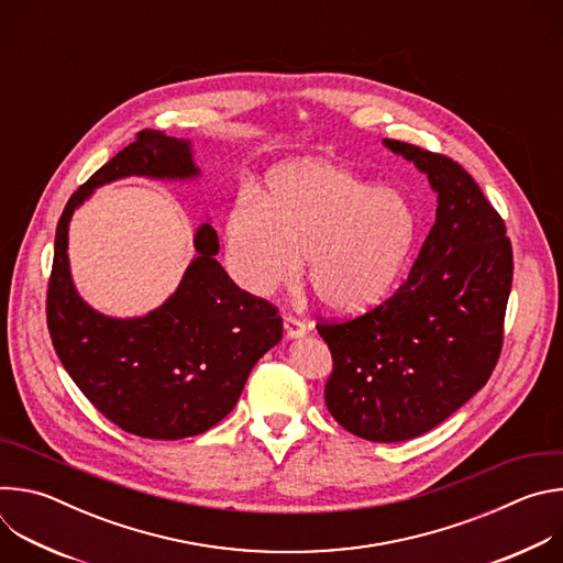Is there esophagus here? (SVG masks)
I'll return each mask as SVG.
<instances>
[{
  "label": "esophagus",
  "mask_w": 563,
  "mask_h": 563,
  "mask_svg": "<svg viewBox=\"0 0 563 563\" xmlns=\"http://www.w3.org/2000/svg\"><path fill=\"white\" fill-rule=\"evenodd\" d=\"M283 323H285V332H287L289 339H298V336H302L307 332V325L302 323L300 318H296L294 313H285L283 316Z\"/></svg>",
  "instance_id": "1"
}]
</instances>
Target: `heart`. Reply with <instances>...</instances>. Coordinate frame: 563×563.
Instances as JSON below:
<instances>
[{
    "label": "heart",
    "mask_w": 563,
    "mask_h": 563,
    "mask_svg": "<svg viewBox=\"0 0 563 563\" xmlns=\"http://www.w3.org/2000/svg\"><path fill=\"white\" fill-rule=\"evenodd\" d=\"M417 238L410 202L350 169L302 163L272 174L261 198L233 202L224 222L227 267L235 283L269 296L307 280L320 305L361 313L394 287Z\"/></svg>",
    "instance_id": "b5f03b06"
}]
</instances>
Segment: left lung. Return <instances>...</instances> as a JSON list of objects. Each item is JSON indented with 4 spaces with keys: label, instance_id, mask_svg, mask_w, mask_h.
Wrapping results in <instances>:
<instances>
[{
    "label": "left lung",
    "instance_id": "obj_1",
    "mask_svg": "<svg viewBox=\"0 0 563 563\" xmlns=\"http://www.w3.org/2000/svg\"><path fill=\"white\" fill-rule=\"evenodd\" d=\"M428 174L437 222L408 280L361 316L316 323L332 352L330 415L347 432L396 443L430 432L484 387L501 356L512 287L506 222L443 153L385 140Z\"/></svg>",
    "mask_w": 563,
    "mask_h": 563
}]
</instances>
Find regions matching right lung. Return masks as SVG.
<instances>
[{
	"mask_svg": "<svg viewBox=\"0 0 563 563\" xmlns=\"http://www.w3.org/2000/svg\"><path fill=\"white\" fill-rule=\"evenodd\" d=\"M189 142L144 129L66 202L46 291L53 347L75 385L120 430L176 441L207 432L235 406L252 367L283 339L278 307L240 289L216 261L218 233L202 224L198 256L178 291L144 318H107L77 296L66 258L73 209L124 176L191 178Z\"/></svg>",
	"mask_w": 563,
	"mask_h": 563,
	"instance_id": "obj_1",
	"label": "right lung"
}]
</instances>
